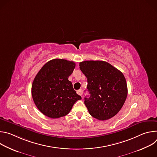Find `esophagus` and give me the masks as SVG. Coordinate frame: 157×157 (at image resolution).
Instances as JSON below:
<instances>
[{"instance_id": "obj_1", "label": "esophagus", "mask_w": 157, "mask_h": 157, "mask_svg": "<svg viewBox=\"0 0 157 157\" xmlns=\"http://www.w3.org/2000/svg\"><path fill=\"white\" fill-rule=\"evenodd\" d=\"M77 94H79V96H82V89H79V90L77 91Z\"/></svg>"}]
</instances>
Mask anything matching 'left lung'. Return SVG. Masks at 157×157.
<instances>
[{
    "label": "left lung",
    "mask_w": 157,
    "mask_h": 157,
    "mask_svg": "<svg viewBox=\"0 0 157 157\" xmlns=\"http://www.w3.org/2000/svg\"><path fill=\"white\" fill-rule=\"evenodd\" d=\"M79 68L87 78L84 98L89 114L99 121L115 116L123 106L127 96L125 78L121 71L104 61H84Z\"/></svg>",
    "instance_id": "left-lung-1"
}]
</instances>
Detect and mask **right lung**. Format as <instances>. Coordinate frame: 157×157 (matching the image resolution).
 <instances>
[{"label":"right lung","mask_w":157,"mask_h":157,"mask_svg":"<svg viewBox=\"0 0 157 157\" xmlns=\"http://www.w3.org/2000/svg\"><path fill=\"white\" fill-rule=\"evenodd\" d=\"M76 64L64 59H54L44 64L34 78L32 95L38 110L46 116L56 119L68 114L81 97L74 90L68 77Z\"/></svg>","instance_id":"add662e5"}]
</instances>
